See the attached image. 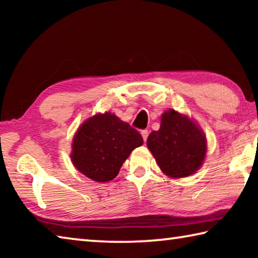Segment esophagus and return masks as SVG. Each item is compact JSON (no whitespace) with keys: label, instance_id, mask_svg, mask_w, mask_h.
Instances as JSON below:
<instances>
[{"label":"esophagus","instance_id":"esophagus-1","mask_svg":"<svg viewBox=\"0 0 258 258\" xmlns=\"http://www.w3.org/2000/svg\"><path fill=\"white\" fill-rule=\"evenodd\" d=\"M141 135H142V138H143V141H147V139H148V135H149V133H148V131L147 130H142L141 131Z\"/></svg>","mask_w":258,"mask_h":258}]
</instances>
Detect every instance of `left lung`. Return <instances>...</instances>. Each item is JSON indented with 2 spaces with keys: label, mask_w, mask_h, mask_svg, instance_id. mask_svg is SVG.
<instances>
[{
  "label": "left lung",
  "mask_w": 258,
  "mask_h": 258,
  "mask_svg": "<svg viewBox=\"0 0 258 258\" xmlns=\"http://www.w3.org/2000/svg\"><path fill=\"white\" fill-rule=\"evenodd\" d=\"M147 146L161 171L175 178L197 172L207 150L206 137L199 126L174 109L163 113L160 128L149 134Z\"/></svg>",
  "instance_id": "8db88e82"
}]
</instances>
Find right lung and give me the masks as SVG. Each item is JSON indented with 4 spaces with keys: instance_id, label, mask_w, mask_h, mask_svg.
Listing matches in <instances>:
<instances>
[{
    "instance_id": "add662e5",
    "label": "right lung",
    "mask_w": 258,
    "mask_h": 258,
    "mask_svg": "<svg viewBox=\"0 0 258 258\" xmlns=\"http://www.w3.org/2000/svg\"><path fill=\"white\" fill-rule=\"evenodd\" d=\"M142 143L141 134L113 113H98L77 130L72 161L91 180L108 182L117 176L131 152Z\"/></svg>"
}]
</instances>
